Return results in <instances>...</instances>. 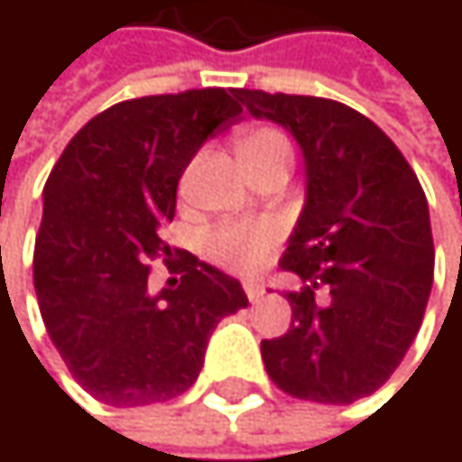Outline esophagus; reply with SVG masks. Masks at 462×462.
<instances>
[{
	"instance_id": "34e87169",
	"label": "esophagus",
	"mask_w": 462,
	"mask_h": 462,
	"mask_svg": "<svg viewBox=\"0 0 462 462\" xmlns=\"http://www.w3.org/2000/svg\"><path fill=\"white\" fill-rule=\"evenodd\" d=\"M262 294H264V289H262L259 283H245V297H248V302H259Z\"/></svg>"
}]
</instances>
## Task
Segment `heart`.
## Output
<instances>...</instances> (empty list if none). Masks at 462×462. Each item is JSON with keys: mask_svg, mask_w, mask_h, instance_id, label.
<instances>
[{"mask_svg": "<svg viewBox=\"0 0 462 462\" xmlns=\"http://www.w3.org/2000/svg\"><path fill=\"white\" fill-rule=\"evenodd\" d=\"M235 146H237L243 165H251V162H259L267 157H278V154L291 157V146H289V139L283 136V131H278L275 125H267V123L240 128ZM278 237H281L278 227H273V225H225L208 235L206 248H208V256L217 264L227 267L230 273L256 275L273 256Z\"/></svg>", "mask_w": 462, "mask_h": 462, "instance_id": "b5f03b06", "label": "heart"}]
</instances>
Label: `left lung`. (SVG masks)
Instances as JSON below:
<instances>
[{
    "mask_svg": "<svg viewBox=\"0 0 462 462\" xmlns=\"http://www.w3.org/2000/svg\"><path fill=\"white\" fill-rule=\"evenodd\" d=\"M232 93L251 117L283 125L305 157V206L281 256L305 286L286 291L289 331L262 339L264 369L294 399L353 404L396 372L420 331L433 283L425 192L361 112L316 96Z\"/></svg>",
    "mask_w": 462,
    "mask_h": 462,
    "instance_id": "obj_1",
    "label": "left lung"
}]
</instances>
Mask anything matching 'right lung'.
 Segmentation results:
<instances>
[{"label": "right lung", "mask_w": 462, "mask_h": 462, "mask_svg": "<svg viewBox=\"0 0 462 462\" xmlns=\"http://www.w3.org/2000/svg\"><path fill=\"white\" fill-rule=\"evenodd\" d=\"M225 88L143 96L96 115L45 184L34 289L71 377L112 407L176 399L200 374L208 337L248 305L240 281L187 254L179 286L149 291L171 259L162 227L198 149L240 117Z\"/></svg>", "instance_id": "obj_1"}]
</instances>
